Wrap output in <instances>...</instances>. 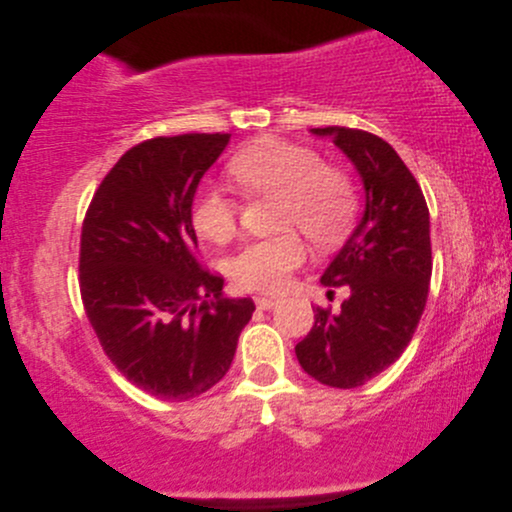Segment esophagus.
Returning <instances> with one entry per match:
<instances>
[{"label":"esophagus","mask_w":512,"mask_h":512,"mask_svg":"<svg viewBox=\"0 0 512 512\" xmlns=\"http://www.w3.org/2000/svg\"><path fill=\"white\" fill-rule=\"evenodd\" d=\"M276 304H279V299L274 297H256V306L261 308V311H270V308H274Z\"/></svg>","instance_id":"34e87169"}]
</instances>
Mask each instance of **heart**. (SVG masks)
I'll list each match as a JSON object with an SVG mask.
<instances>
[{
    "instance_id": "1",
    "label": "heart",
    "mask_w": 512,
    "mask_h": 512,
    "mask_svg": "<svg viewBox=\"0 0 512 512\" xmlns=\"http://www.w3.org/2000/svg\"><path fill=\"white\" fill-rule=\"evenodd\" d=\"M229 174L247 195H276L274 226L283 233L251 240L231 256L236 286L276 295L304 263V231L315 245H333L347 236L358 211V192L349 174L326 165L311 147L281 138H263L242 147L229 161ZM190 222L201 238L224 245L238 233L240 201L220 186L197 190Z\"/></svg>"
}]
</instances>
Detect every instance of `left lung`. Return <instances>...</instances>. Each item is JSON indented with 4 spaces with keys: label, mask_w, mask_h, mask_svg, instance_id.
Segmentation results:
<instances>
[{
    "label": "left lung",
    "mask_w": 512,
    "mask_h": 512,
    "mask_svg": "<svg viewBox=\"0 0 512 512\" xmlns=\"http://www.w3.org/2000/svg\"><path fill=\"white\" fill-rule=\"evenodd\" d=\"M345 152L363 179L365 215L322 274L349 288L340 313L315 306V324L295 347L299 365L331 388H358L395 363L420 324L431 283L429 206L406 163L363 129H313ZM333 292V290H331Z\"/></svg>",
    "instance_id": "8db88e82"
}]
</instances>
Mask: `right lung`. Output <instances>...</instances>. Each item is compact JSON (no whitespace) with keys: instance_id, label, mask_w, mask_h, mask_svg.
I'll use <instances>...</instances> for the list:
<instances>
[{"instance_id":"right-lung-1","label":"right lung","mask_w":512,"mask_h":512,"mask_svg":"<svg viewBox=\"0 0 512 512\" xmlns=\"http://www.w3.org/2000/svg\"><path fill=\"white\" fill-rule=\"evenodd\" d=\"M231 133L158 136L131 147L83 217V311L108 360L147 395L188 401L229 372L251 299H224L201 265L190 204Z\"/></svg>"}]
</instances>
